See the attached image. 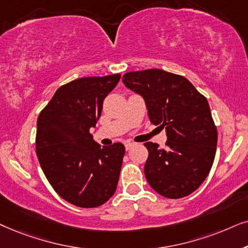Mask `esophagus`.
I'll return each instance as SVG.
<instances>
[{
	"mask_svg": "<svg viewBox=\"0 0 248 248\" xmlns=\"http://www.w3.org/2000/svg\"><path fill=\"white\" fill-rule=\"evenodd\" d=\"M134 145H135L134 143H126V145H124V146H126V150H127V151H129L130 148L134 146Z\"/></svg>",
	"mask_w": 248,
	"mask_h": 248,
	"instance_id": "1",
	"label": "esophagus"
}]
</instances>
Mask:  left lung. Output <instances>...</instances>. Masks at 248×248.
Here are the masks:
<instances>
[{
  "mask_svg": "<svg viewBox=\"0 0 248 248\" xmlns=\"http://www.w3.org/2000/svg\"><path fill=\"white\" fill-rule=\"evenodd\" d=\"M122 82L144 98L152 124L166 128L167 148L144 144L147 183L168 199L189 195L205 180L216 156L217 133L207 100L188 79L161 69L127 72Z\"/></svg>",
  "mask_w": 248,
  "mask_h": 248,
  "instance_id": "1",
  "label": "left lung"
}]
</instances>
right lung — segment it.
Returning <instances> with one entry per match:
<instances>
[{
    "mask_svg": "<svg viewBox=\"0 0 248 248\" xmlns=\"http://www.w3.org/2000/svg\"><path fill=\"white\" fill-rule=\"evenodd\" d=\"M121 75L84 77L61 86L37 119L36 154L54 190L79 207H96L113 195L124 146L101 147L90 129Z\"/></svg>",
    "mask_w": 248,
    "mask_h": 248,
    "instance_id": "1",
    "label": "right lung"
}]
</instances>
